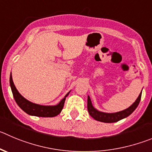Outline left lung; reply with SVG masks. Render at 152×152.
Segmentation results:
<instances>
[{
  "instance_id": "1",
  "label": "left lung",
  "mask_w": 152,
  "mask_h": 152,
  "mask_svg": "<svg viewBox=\"0 0 152 152\" xmlns=\"http://www.w3.org/2000/svg\"><path fill=\"white\" fill-rule=\"evenodd\" d=\"M141 96L142 91L141 93L140 94L139 97H137V100H136V101L134 102L130 107H128V108L126 109V110H122V111L114 113H103V112L98 111L97 110H96V109L93 106V105H92L90 97L88 96V111L89 115H90L93 118H94L95 120H97V121H101V122L104 123L116 122V121H120V120L124 118H127V116L130 115L131 113H133V112L137 109L139 103H140V100H141Z\"/></svg>"
}]
</instances>
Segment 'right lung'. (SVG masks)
Listing matches in <instances>:
<instances>
[{"mask_svg": "<svg viewBox=\"0 0 152 152\" xmlns=\"http://www.w3.org/2000/svg\"><path fill=\"white\" fill-rule=\"evenodd\" d=\"M10 84L11 90H12L14 99L18 106L27 114L30 115L38 116V117H55L60 114L64 107V105L66 97H67L69 93L68 92L66 94L58 104L55 105V106H42V105L32 103L22 97L15 88L11 74L10 77Z\"/></svg>", "mask_w": 152, "mask_h": 152, "instance_id": "obj_1", "label": "right lung"}]
</instances>
